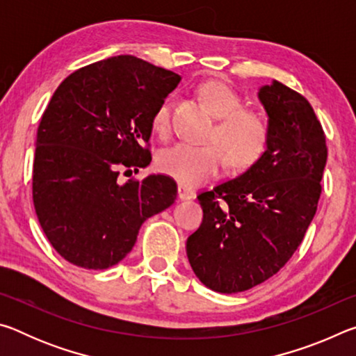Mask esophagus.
<instances>
[{"label":"esophagus","instance_id":"1","mask_svg":"<svg viewBox=\"0 0 356 356\" xmlns=\"http://www.w3.org/2000/svg\"><path fill=\"white\" fill-rule=\"evenodd\" d=\"M177 196L179 200H193V197H195V191H193L190 186L180 184L177 186Z\"/></svg>","mask_w":356,"mask_h":356}]
</instances>
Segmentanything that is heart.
<instances>
[{
    "mask_svg": "<svg viewBox=\"0 0 356 356\" xmlns=\"http://www.w3.org/2000/svg\"><path fill=\"white\" fill-rule=\"evenodd\" d=\"M202 100L218 118L210 140L216 143H179L159 156V170L186 186H196L215 177L229 161L236 171H246L268 149L270 127L261 113L242 108V99L222 81H207L200 88ZM172 99L165 97L152 114V129L165 135L171 127Z\"/></svg>",
    "mask_w": 356,
    "mask_h": 356,
    "instance_id": "b5f03b06",
    "label": "heart"
}]
</instances>
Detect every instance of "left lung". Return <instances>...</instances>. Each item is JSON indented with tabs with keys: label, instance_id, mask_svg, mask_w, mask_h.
Masks as SVG:
<instances>
[{
	"label": "left lung",
	"instance_id": "8db88e82",
	"mask_svg": "<svg viewBox=\"0 0 356 356\" xmlns=\"http://www.w3.org/2000/svg\"><path fill=\"white\" fill-rule=\"evenodd\" d=\"M268 149L238 177L197 195L202 222L186 240L193 272L221 293L248 291L284 267L314 218L327 143L303 95L273 81L259 89Z\"/></svg>",
	"mask_w": 356,
	"mask_h": 356
}]
</instances>
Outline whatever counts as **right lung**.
<instances>
[{"label":"right lung","mask_w":356,"mask_h":356,"mask_svg":"<svg viewBox=\"0 0 356 356\" xmlns=\"http://www.w3.org/2000/svg\"><path fill=\"white\" fill-rule=\"evenodd\" d=\"M180 81L171 70L120 55L75 70L40 119L33 201L48 242L76 267L104 270L129 254L144 221L174 204L177 185L146 168L156 105Z\"/></svg>","instance_id":"obj_1"}]
</instances>
